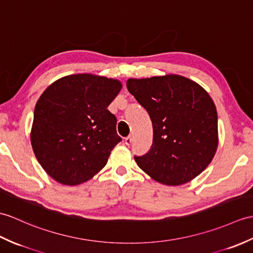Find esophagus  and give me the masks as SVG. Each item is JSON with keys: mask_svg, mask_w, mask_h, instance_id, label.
<instances>
[{"mask_svg": "<svg viewBox=\"0 0 253 253\" xmlns=\"http://www.w3.org/2000/svg\"><path fill=\"white\" fill-rule=\"evenodd\" d=\"M131 142H132V138H131L130 136L127 137V138L125 139V144H126V145H128V146H129V145L131 144Z\"/></svg>", "mask_w": 253, "mask_h": 253, "instance_id": "esophagus-1", "label": "esophagus"}]
</instances>
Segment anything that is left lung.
Here are the masks:
<instances>
[{"label": "left lung", "mask_w": 253, "mask_h": 253, "mask_svg": "<svg viewBox=\"0 0 253 253\" xmlns=\"http://www.w3.org/2000/svg\"><path fill=\"white\" fill-rule=\"evenodd\" d=\"M126 85L153 126L150 151L134 156L138 166L169 186L196 178L212 161L219 143L218 114L209 93L178 74L129 79Z\"/></svg>", "instance_id": "1"}]
</instances>
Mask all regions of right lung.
<instances>
[{
	"label": "right lung",
	"mask_w": 253,
	"mask_h": 253,
	"mask_svg": "<svg viewBox=\"0 0 253 253\" xmlns=\"http://www.w3.org/2000/svg\"><path fill=\"white\" fill-rule=\"evenodd\" d=\"M121 89V81L89 73L63 76L46 88L35 104L30 140L49 177L79 185L107 165L122 140L108 110Z\"/></svg>",
	"instance_id": "right-lung-1"
}]
</instances>
